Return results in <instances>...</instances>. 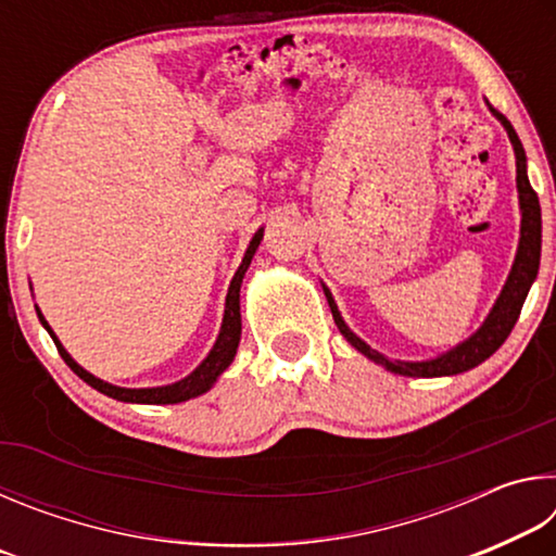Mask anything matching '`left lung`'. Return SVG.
I'll use <instances>...</instances> for the list:
<instances>
[{
    "mask_svg": "<svg viewBox=\"0 0 556 556\" xmlns=\"http://www.w3.org/2000/svg\"><path fill=\"white\" fill-rule=\"evenodd\" d=\"M497 119L503 122V127L510 137L513 149H515V166H517V193H520V213H522V223H520V244H517V255L513 262L510 275H507L505 287L497 296L495 306L491 308V314L483 321V326L478 331L466 338L464 343H458L451 351L441 353L431 361H419V363H409V361H390L382 353L372 351V348L361 341L351 328L345 326L341 312H338L336 301L331 296V291H326L328 306H331L333 321L338 326V331L343 333V338L351 343L355 351H361L365 357H370L372 363L382 365L384 370H390L394 375H407V378H441V375H458L466 372L476 365H481L488 361L497 348L505 343V338L510 336L513 326L517 324V316L522 312V304L527 299V291H530L534 277H538L540 269V250H542V211H540V199L538 193L532 191L530 178H527V156L520 137L515 135V129L510 122H507L503 115H497Z\"/></svg>",
    "mask_w": 556,
    "mask_h": 556,
    "instance_id": "obj_1",
    "label": "left lung"
}]
</instances>
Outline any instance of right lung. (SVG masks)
I'll return each instance as SVG.
<instances>
[{
    "label": "right lung",
    "mask_w": 556,
    "mask_h": 556,
    "mask_svg": "<svg viewBox=\"0 0 556 556\" xmlns=\"http://www.w3.org/2000/svg\"><path fill=\"white\" fill-rule=\"evenodd\" d=\"M262 232L265 230H257L255 238L250 240L248 244V252H244V257L240 262L238 271H235V277L228 287V296H225V314H223V326H220V333H218V341L211 348V353L205 355V361L195 368L191 375H186L184 380L172 382V384H164V388H139V390H131V388H117V384H110L105 380L96 378V375L88 372L86 368H80L78 363L73 361L68 355V351L61 345L59 338L51 331L49 321H46L43 314L36 308V314H39V321L43 324L46 331L53 338L55 348H59L61 357L65 361V365L78 375L83 382H88L90 388H96L98 392L108 394L112 400H119V402H131V404H178V402H186V400H193L199 397V394L208 392L215 380L220 378V375L228 370V365L232 363L235 353H238V343H240V331H242V321H240V285H242V277L244 271H248L252 257H255V252L260 248V240H262Z\"/></svg>",
    "instance_id": "right-lung-1"
}]
</instances>
